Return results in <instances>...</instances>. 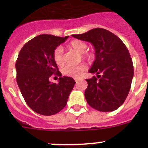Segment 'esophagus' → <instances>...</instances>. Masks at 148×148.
Wrapping results in <instances>:
<instances>
[{"label":"esophagus","mask_w":148,"mask_h":148,"mask_svg":"<svg viewBox=\"0 0 148 148\" xmlns=\"http://www.w3.org/2000/svg\"><path fill=\"white\" fill-rule=\"evenodd\" d=\"M74 79H75V82H78V78H74Z\"/></svg>","instance_id":"obj_1"}]
</instances>
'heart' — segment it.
Returning a JSON list of instances; mask_svg holds the SVG:
<instances>
[{
	"instance_id": "heart-1",
	"label": "heart",
	"mask_w": 148,
	"mask_h": 148,
	"mask_svg": "<svg viewBox=\"0 0 148 148\" xmlns=\"http://www.w3.org/2000/svg\"><path fill=\"white\" fill-rule=\"evenodd\" d=\"M69 47L71 49H75L78 53H81L84 58H90L92 56L89 53H86L85 51L87 48V45L86 43L83 42L82 40H73L70 42ZM53 59L56 64L58 66H62L64 64V50L61 47H58L56 48L53 52ZM86 68L87 67L84 64H80L78 65H66L62 69V73L66 76L78 78L86 70Z\"/></svg>"
}]
</instances>
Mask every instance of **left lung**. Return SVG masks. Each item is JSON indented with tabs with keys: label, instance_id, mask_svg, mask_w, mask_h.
<instances>
[{
	"label": "left lung",
	"instance_id": "8db88e82",
	"mask_svg": "<svg viewBox=\"0 0 148 148\" xmlns=\"http://www.w3.org/2000/svg\"><path fill=\"white\" fill-rule=\"evenodd\" d=\"M90 42L95 48V59L89 73L96 77L86 79L84 95L90 107L101 112H111L125 102L133 77V61L121 39L102 28L73 35Z\"/></svg>",
	"mask_w": 148,
	"mask_h": 148
}]
</instances>
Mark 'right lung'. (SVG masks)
<instances>
[{
    "label": "right lung",
    "instance_id": "right-lung-1",
    "mask_svg": "<svg viewBox=\"0 0 148 148\" xmlns=\"http://www.w3.org/2000/svg\"><path fill=\"white\" fill-rule=\"evenodd\" d=\"M69 38L38 35L23 46L15 64L16 80L27 105L35 113L52 116L66 106L75 82L63 76L53 59L56 48ZM53 74L60 76L58 84L51 83Z\"/></svg>",
    "mask_w": 148,
    "mask_h": 148
}]
</instances>
